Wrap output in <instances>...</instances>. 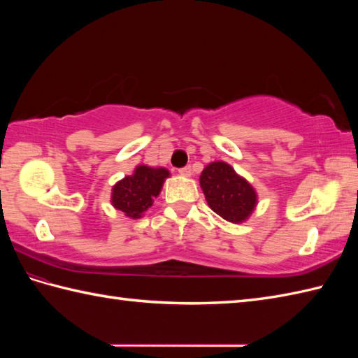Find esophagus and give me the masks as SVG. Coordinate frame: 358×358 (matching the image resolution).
Masks as SVG:
<instances>
[{
  "instance_id": "34e87169",
  "label": "esophagus",
  "mask_w": 358,
  "mask_h": 358,
  "mask_svg": "<svg viewBox=\"0 0 358 358\" xmlns=\"http://www.w3.org/2000/svg\"><path fill=\"white\" fill-rule=\"evenodd\" d=\"M180 175H183V177H191L192 175V171H191V166H185L181 167V169H178Z\"/></svg>"
}]
</instances>
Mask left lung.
I'll list each match as a JSON object with an SVG mask.
<instances>
[{"label":"left lung","mask_w":358,"mask_h":358,"mask_svg":"<svg viewBox=\"0 0 358 358\" xmlns=\"http://www.w3.org/2000/svg\"><path fill=\"white\" fill-rule=\"evenodd\" d=\"M200 185L210 209L231 223H241L252 214L257 194L245 178L223 162L210 163L200 175Z\"/></svg>","instance_id":"left-lung-1"}]
</instances>
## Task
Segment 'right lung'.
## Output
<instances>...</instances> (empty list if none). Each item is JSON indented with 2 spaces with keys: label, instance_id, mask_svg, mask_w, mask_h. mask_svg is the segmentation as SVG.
Returning <instances> with one entry per match:
<instances>
[{
  "label": "right lung",
  "instance_id": "1",
  "mask_svg": "<svg viewBox=\"0 0 358 358\" xmlns=\"http://www.w3.org/2000/svg\"><path fill=\"white\" fill-rule=\"evenodd\" d=\"M167 177L169 172L163 167L154 169L149 166H138L134 175H127L113 186L112 204L124 212V215L140 218L143 212L152 206Z\"/></svg>",
  "mask_w": 358,
  "mask_h": 358
}]
</instances>
